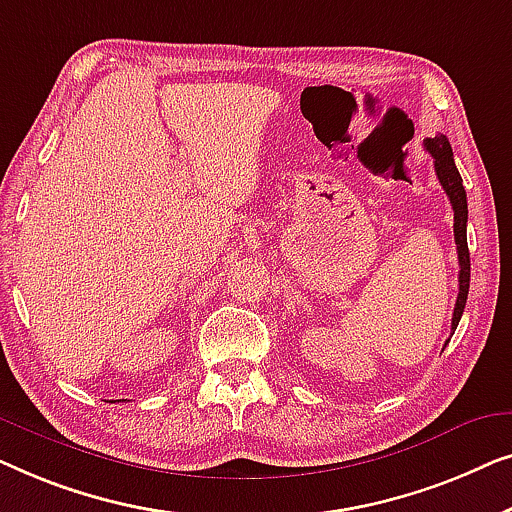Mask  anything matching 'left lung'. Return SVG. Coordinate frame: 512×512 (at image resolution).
Returning <instances> with one entry per match:
<instances>
[{
	"label": "left lung",
	"instance_id": "8db88e82",
	"mask_svg": "<svg viewBox=\"0 0 512 512\" xmlns=\"http://www.w3.org/2000/svg\"><path fill=\"white\" fill-rule=\"evenodd\" d=\"M424 148L434 157V169L438 176V183L443 185L445 194H448L452 211H455V243L459 255V294L455 313H452V334L462 320L466 297H469V283H471V257H469V243H466V220H469V206H466V190L462 183V176L452 160L450 141L445 134H436L434 139H424Z\"/></svg>",
	"mask_w": 512,
	"mask_h": 512
}]
</instances>
